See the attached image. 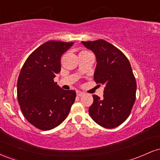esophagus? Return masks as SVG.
<instances>
[{
  "instance_id": "1",
  "label": "esophagus",
  "mask_w": 160,
  "mask_h": 160,
  "mask_svg": "<svg viewBox=\"0 0 160 160\" xmlns=\"http://www.w3.org/2000/svg\"><path fill=\"white\" fill-rule=\"evenodd\" d=\"M84 93L82 92H80V91H78L77 92V95H78V96H82V95H83Z\"/></svg>"
}]
</instances>
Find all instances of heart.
I'll use <instances>...</instances> for the list:
<instances>
[{"label": "heart", "instance_id": "obj_1", "mask_svg": "<svg viewBox=\"0 0 160 160\" xmlns=\"http://www.w3.org/2000/svg\"><path fill=\"white\" fill-rule=\"evenodd\" d=\"M86 52V51H83V52Z\"/></svg>", "mask_w": 160, "mask_h": 160}]
</instances>
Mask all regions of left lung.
Here are the masks:
<instances>
[{
	"label": "left lung",
	"mask_w": 160,
	"mask_h": 160,
	"mask_svg": "<svg viewBox=\"0 0 160 160\" xmlns=\"http://www.w3.org/2000/svg\"><path fill=\"white\" fill-rule=\"evenodd\" d=\"M96 56V83L104 86L103 98L93 95L89 113L96 123L106 128L117 127L128 118L136 98L137 84L126 56L106 40L82 41Z\"/></svg>",
	"instance_id": "obj_1"
}]
</instances>
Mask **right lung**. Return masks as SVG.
Here are the masks:
<instances>
[{"instance_id":"right-lung-1","label":"right lung","mask_w":160,"mask_h":160,"mask_svg":"<svg viewBox=\"0 0 160 160\" xmlns=\"http://www.w3.org/2000/svg\"><path fill=\"white\" fill-rule=\"evenodd\" d=\"M74 43L50 40L32 52L22 68L17 98L25 119L47 131L60 125L76 98L74 90H64L54 81L61 71V56Z\"/></svg>"}]
</instances>
